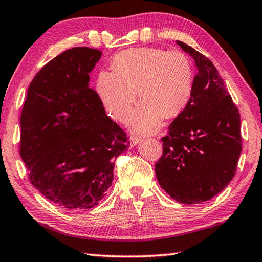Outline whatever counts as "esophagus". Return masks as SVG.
I'll use <instances>...</instances> for the list:
<instances>
[{
	"label": "esophagus",
	"mask_w": 262,
	"mask_h": 262,
	"mask_svg": "<svg viewBox=\"0 0 262 262\" xmlns=\"http://www.w3.org/2000/svg\"><path fill=\"white\" fill-rule=\"evenodd\" d=\"M142 141V138L141 137H138V136H131V138H130V144L132 145V146H135V145H137L139 142Z\"/></svg>",
	"instance_id": "obj_1"
}]
</instances>
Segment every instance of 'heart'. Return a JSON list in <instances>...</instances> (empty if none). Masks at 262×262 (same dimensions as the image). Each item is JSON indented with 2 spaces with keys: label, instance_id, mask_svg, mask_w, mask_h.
Wrapping results in <instances>:
<instances>
[{
  "label": "heart",
  "instance_id": "b5f03b06",
  "mask_svg": "<svg viewBox=\"0 0 262 262\" xmlns=\"http://www.w3.org/2000/svg\"><path fill=\"white\" fill-rule=\"evenodd\" d=\"M112 73L99 75L96 89L111 116L120 123L130 119L136 102L141 105L132 117V127L150 134L163 119L184 112L192 98L194 70L184 52L159 48L124 50L114 56Z\"/></svg>",
  "mask_w": 262,
  "mask_h": 262
}]
</instances>
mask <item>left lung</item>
Here are the masks:
<instances>
[{
	"label": "left lung",
	"instance_id": "1",
	"mask_svg": "<svg viewBox=\"0 0 262 262\" xmlns=\"http://www.w3.org/2000/svg\"><path fill=\"white\" fill-rule=\"evenodd\" d=\"M198 73L192 98L162 137L163 152L155 164L161 187L182 204L210 200L234 178L242 151L241 118L212 62L182 41Z\"/></svg>",
	"mask_w": 262,
	"mask_h": 262
}]
</instances>
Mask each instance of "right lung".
<instances>
[{
	"instance_id": "obj_1",
	"label": "right lung",
	"mask_w": 262,
	"mask_h": 262,
	"mask_svg": "<svg viewBox=\"0 0 262 262\" xmlns=\"http://www.w3.org/2000/svg\"><path fill=\"white\" fill-rule=\"evenodd\" d=\"M100 57L83 46L50 60L32 80L20 117V156L31 184L67 210L98 205L112 185L113 161L130 146L89 88Z\"/></svg>"
}]
</instances>
